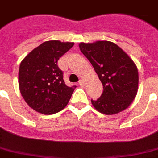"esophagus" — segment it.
<instances>
[{
	"label": "esophagus",
	"instance_id": "esophagus-1",
	"mask_svg": "<svg viewBox=\"0 0 158 158\" xmlns=\"http://www.w3.org/2000/svg\"><path fill=\"white\" fill-rule=\"evenodd\" d=\"M79 84L80 86H82V87H83V86L85 85V81H84L83 79H80V80H79Z\"/></svg>",
	"mask_w": 158,
	"mask_h": 158
}]
</instances>
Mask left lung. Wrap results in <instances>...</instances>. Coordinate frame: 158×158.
<instances>
[{
    "mask_svg": "<svg viewBox=\"0 0 158 158\" xmlns=\"http://www.w3.org/2000/svg\"><path fill=\"white\" fill-rule=\"evenodd\" d=\"M103 85L100 98L92 101L98 112L113 115L123 111L135 98L139 84L136 65L119 46L107 40L79 43Z\"/></svg>",
    "mask_w": 158,
    "mask_h": 158,
    "instance_id": "obj_1",
    "label": "left lung"
}]
</instances>
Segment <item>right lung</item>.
Masks as SVG:
<instances>
[{"mask_svg":"<svg viewBox=\"0 0 158 158\" xmlns=\"http://www.w3.org/2000/svg\"><path fill=\"white\" fill-rule=\"evenodd\" d=\"M74 44L60 40L44 42L21 61L19 90L24 101L36 112L53 114L67 106L76 87L66 85L57 61Z\"/></svg>","mask_w":158,"mask_h":158,"instance_id":"add662e5","label":"right lung"}]
</instances>
